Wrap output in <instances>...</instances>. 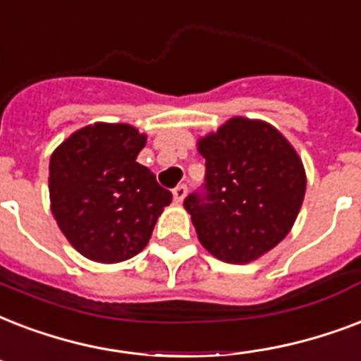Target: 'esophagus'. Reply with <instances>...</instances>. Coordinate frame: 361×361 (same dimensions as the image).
Here are the masks:
<instances>
[{
	"label": "esophagus",
	"instance_id": "obj_1",
	"mask_svg": "<svg viewBox=\"0 0 361 361\" xmlns=\"http://www.w3.org/2000/svg\"><path fill=\"white\" fill-rule=\"evenodd\" d=\"M186 192H188L186 184H178V186H175V190H173V200H175V203H183V200L186 197Z\"/></svg>",
	"mask_w": 361,
	"mask_h": 361
}]
</instances>
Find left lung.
I'll return each instance as SVG.
<instances>
[{
  "label": "left lung",
  "mask_w": 361,
  "mask_h": 361,
  "mask_svg": "<svg viewBox=\"0 0 361 361\" xmlns=\"http://www.w3.org/2000/svg\"><path fill=\"white\" fill-rule=\"evenodd\" d=\"M205 183L184 200L201 245L228 264H248L292 230L305 169L281 131L262 120H228L197 142Z\"/></svg>",
  "instance_id": "obj_1"
}]
</instances>
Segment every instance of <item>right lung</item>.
I'll return each mask as SVG.
<instances>
[{"label":"right lung","instance_id":"1","mask_svg":"<svg viewBox=\"0 0 361 361\" xmlns=\"http://www.w3.org/2000/svg\"><path fill=\"white\" fill-rule=\"evenodd\" d=\"M147 142L128 124L86 126L50 156V207L82 256L116 264L147 247L173 194L149 167L137 164Z\"/></svg>","mask_w":361,"mask_h":361}]
</instances>
